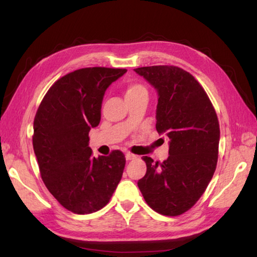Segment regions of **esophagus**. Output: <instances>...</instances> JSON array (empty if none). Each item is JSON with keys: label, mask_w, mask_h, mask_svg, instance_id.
I'll use <instances>...</instances> for the list:
<instances>
[{"label": "esophagus", "mask_w": 257, "mask_h": 257, "mask_svg": "<svg viewBox=\"0 0 257 257\" xmlns=\"http://www.w3.org/2000/svg\"><path fill=\"white\" fill-rule=\"evenodd\" d=\"M136 157L135 155H133V154H130V152H127V154H125V159H127L128 161H130V160H134V159H136Z\"/></svg>", "instance_id": "1"}]
</instances>
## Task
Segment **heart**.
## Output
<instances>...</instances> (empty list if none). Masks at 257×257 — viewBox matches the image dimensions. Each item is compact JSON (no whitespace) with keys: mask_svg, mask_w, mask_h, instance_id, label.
Listing matches in <instances>:
<instances>
[{"mask_svg":"<svg viewBox=\"0 0 257 257\" xmlns=\"http://www.w3.org/2000/svg\"><path fill=\"white\" fill-rule=\"evenodd\" d=\"M148 95L147 87L140 81L130 80L124 85V96L125 99H134V98L143 97Z\"/></svg>","mask_w":257,"mask_h":257,"instance_id":"heart-1","label":"heart"}]
</instances>
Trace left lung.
Segmentation results:
<instances>
[{"label":"left lung","mask_w":257,"mask_h":257,"mask_svg":"<svg viewBox=\"0 0 257 257\" xmlns=\"http://www.w3.org/2000/svg\"><path fill=\"white\" fill-rule=\"evenodd\" d=\"M135 72L158 90L156 128L170 139L166 161L155 163L150 157L143 158L147 172L138 187L154 211L181 215L199 201L214 174L219 119L203 87L187 70L159 65Z\"/></svg>","instance_id":"obj_1"}]
</instances>
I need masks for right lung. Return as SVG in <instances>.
<instances>
[{
    "label": "right lung",
    "instance_id": "1",
    "mask_svg": "<svg viewBox=\"0 0 257 257\" xmlns=\"http://www.w3.org/2000/svg\"><path fill=\"white\" fill-rule=\"evenodd\" d=\"M125 72L108 67L74 70L52 85L36 111L33 148L42 180L59 204L76 214L102 209L121 180L124 155L113 150L95 158L88 134L99 124L108 86Z\"/></svg>",
    "mask_w": 257,
    "mask_h": 257
}]
</instances>
